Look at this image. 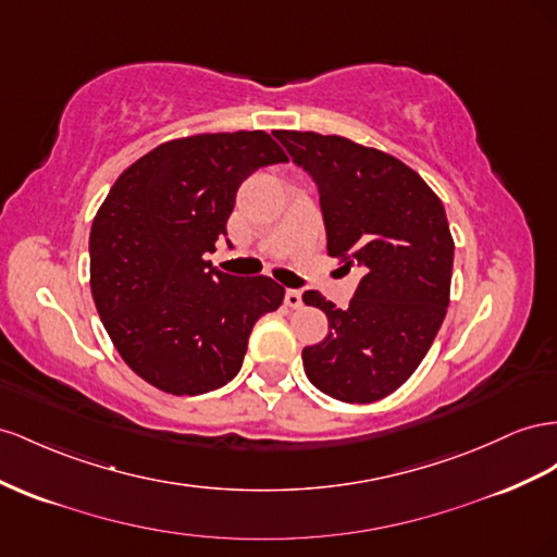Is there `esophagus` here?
<instances>
[{"instance_id":"obj_1","label":"esophagus","mask_w":557,"mask_h":557,"mask_svg":"<svg viewBox=\"0 0 557 557\" xmlns=\"http://www.w3.org/2000/svg\"><path fill=\"white\" fill-rule=\"evenodd\" d=\"M285 305H288L290 309L302 307V293H299V290H285Z\"/></svg>"}]
</instances>
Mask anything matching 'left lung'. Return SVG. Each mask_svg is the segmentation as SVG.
Segmentation results:
<instances>
[{
  "label": "left lung",
  "mask_w": 557,
  "mask_h": 557,
  "mask_svg": "<svg viewBox=\"0 0 557 557\" xmlns=\"http://www.w3.org/2000/svg\"><path fill=\"white\" fill-rule=\"evenodd\" d=\"M321 194L327 255L363 269L347 309L319 290L305 305L330 333L305 347L309 382L342 403H374L410 380L449 305L455 242L445 208L396 157L342 135L274 131Z\"/></svg>",
  "instance_id": "1"
}]
</instances>
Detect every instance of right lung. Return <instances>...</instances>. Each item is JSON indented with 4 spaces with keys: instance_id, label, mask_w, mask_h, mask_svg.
<instances>
[{
    "instance_id": "right-lung-1",
    "label": "right lung",
    "mask_w": 557,
    "mask_h": 557,
    "mask_svg": "<svg viewBox=\"0 0 557 557\" xmlns=\"http://www.w3.org/2000/svg\"><path fill=\"white\" fill-rule=\"evenodd\" d=\"M288 161L264 131L169 140L116 177L91 227V293L126 366L173 396L232 382L260 315L285 290L269 276H230L206 260L244 180Z\"/></svg>"
}]
</instances>
